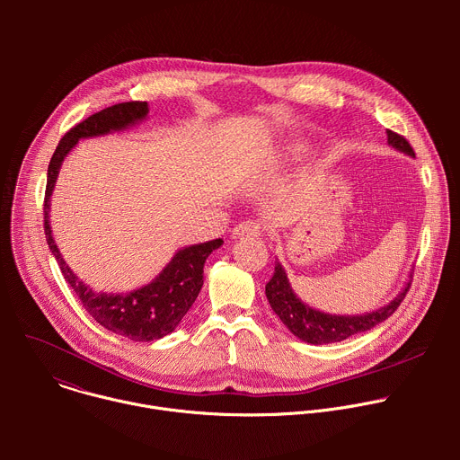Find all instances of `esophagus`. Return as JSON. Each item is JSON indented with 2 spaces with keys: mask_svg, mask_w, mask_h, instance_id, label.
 I'll return each instance as SVG.
<instances>
[{
  "mask_svg": "<svg viewBox=\"0 0 460 460\" xmlns=\"http://www.w3.org/2000/svg\"><path fill=\"white\" fill-rule=\"evenodd\" d=\"M264 229H266L264 222L254 220V218H249V220H243V222H240V224L234 227L233 234H234V236H245V234H261V233H264Z\"/></svg>",
  "mask_w": 460,
  "mask_h": 460,
  "instance_id": "34e87169",
  "label": "esophagus"
}]
</instances>
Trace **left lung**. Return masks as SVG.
<instances>
[{
    "label": "left lung",
    "mask_w": 460,
    "mask_h": 460,
    "mask_svg": "<svg viewBox=\"0 0 460 460\" xmlns=\"http://www.w3.org/2000/svg\"><path fill=\"white\" fill-rule=\"evenodd\" d=\"M387 144L410 156H415V151L410 146V142L404 137L393 133V130H387ZM410 286H411V280L395 300L373 313L360 314V316L325 314L316 309H311L309 305H304L296 298V295L293 293L288 282L284 268L279 264V261H275V273L271 280L266 284V296L273 311L280 316L284 325L295 337L309 344H332V342L346 341L357 333H364L371 330V327H375L376 323L389 318L399 309L401 302L406 298Z\"/></svg>",
    "instance_id": "1"
}]
</instances>
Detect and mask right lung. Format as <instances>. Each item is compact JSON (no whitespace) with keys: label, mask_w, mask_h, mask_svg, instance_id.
Here are the masks:
<instances>
[{"label":"right lung","mask_w":460,"mask_h":460,"mask_svg":"<svg viewBox=\"0 0 460 460\" xmlns=\"http://www.w3.org/2000/svg\"><path fill=\"white\" fill-rule=\"evenodd\" d=\"M149 112L147 102H125L94 112L87 119L75 125L69 133L59 140L47 171L45 204H43V227L47 243L58 260V266L63 279L73 288V291L82 300L87 313L105 330L127 337L135 342L158 341L174 332V327L185 316V313L194 304L204 286V264L208 256L222 245V238L190 245L180 249L167 268L147 286L127 293V295H107L94 293L89 286L78 280L61 258L58 245L52 240L49 226V202L58 178L59 165L67 153L82 138L107 135L111 130H121L127 125H133L144 119Z\"/></svg>","instance_id":"obj_1"}]
</instances>
